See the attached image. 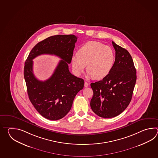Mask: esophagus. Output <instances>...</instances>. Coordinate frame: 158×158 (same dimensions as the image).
Segmentation results:
<instances>
[{"label": "esophagus", "mask_w": 158, "mask_h": 158, "mask_svg": "<svg viewBox=\"0 0 158 158\" xmlns=\"http://www.w3.org/2000/svg\"><path fill=\"white\" fill-rule=\"evenodd\" d=\"M84 86L85 87H87L89 86V84L87 83V82H85V84H84Z\"/></svg>", "instance_id": "34e87169"}]
</instances>
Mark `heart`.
I'll use <instances>...</instances> for the list:
<instances>
[{"label":"heart","mask_w":158,"mask_h":158,"mask_svg":"<svg viewBox=\"0 0 158 158\" xmlns=\"http://www.w3.org/2000/svg\"><path fill=\"white\" fill-rule=\"evenodd\" d=\"M115 55L109 46L95 41H89L79 48L71 63L74 73L79 76L87 65V75L94 79L106 77L114 67Z\"/></svg>","instance_id":"obj_1"}]
</instances>
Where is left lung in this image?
Returning a JSON list of instances; mask_svg holds the SVG:
<instances>
[{
	"instance_id": "obj_1",
	"label": "left lung",
	"mask_w": 158,
	"mask_h": 158,
	"mask_svg": "<svg viewBox=\"0 0 158 158\" xmlns=\"http://www.w3.org/2000/svg\"><path fill=\"white\" fill-rule=\"evenodd\" d=\"M112 44L116 51L114 67L102 80L90 84L94 93L91 108L101 118H114L124 111L131 101L137 79L131 54L113 41Z\"/></svg>"
}]
</instances>
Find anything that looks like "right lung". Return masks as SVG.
<instances>
[{
    "instance_id": "add662e5",
    "label": "right lung",
    "mask_w": 158,
    "mask_h": 158,
    "mask_svg": "<svg viewBox=\"0 0 158 158\" xmlns=\"http://www.w3.org/2000/svg\"><path fill=\"white\" fill-rule=\"evenodd\" d=\"M77 37L56 35L40 42L32 48L25 63L24 78L31 103L44 118L61 119L71 110L74 98L83 89L84 81L69 71ZM42 54H55L62 60L47 81H38L33 75L32 59Z\"/></svg>"
}]
</instances>
